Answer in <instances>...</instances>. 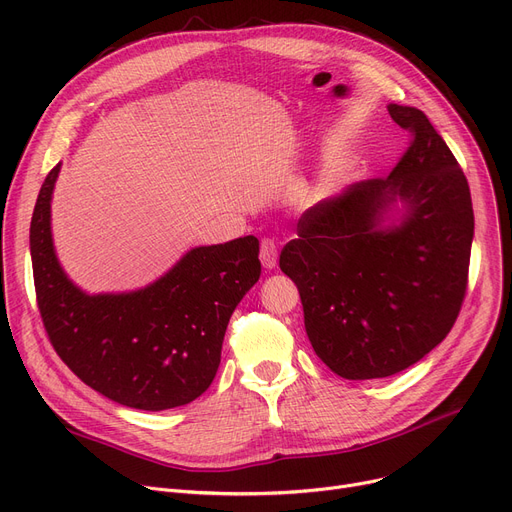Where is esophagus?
I'll return each mask as SVG.
<instances>
[{"label":"esophagus","mask_w":512,"mask_h":512,"mask_svg":"<svg viewBox=\"0 0 512 512\" xmlns=\"http://www.w3.org/2000/svg\"><path fill=\"white\" fill-rule=\"evenodd\" d=\"M259 259H261L263 267H267V270H274L276 263H278V245H276L274 238H263L261 240Z\"/></svg>","instance_id":"34e87169"}]
</instances>
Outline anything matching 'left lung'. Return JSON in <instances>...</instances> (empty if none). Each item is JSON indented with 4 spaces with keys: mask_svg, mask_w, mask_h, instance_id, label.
Masks as SVG:
<instances>
[{
    "mask_svg": "<svg viewBox=\"0 0 512 512\" xmlns=\"http://www.w3.org/2000/svg\"><path fill=\"white\" fill-rule=\"evenodd\" d=\"M411 143L388 178L361 180L319 201L280 253L297 284L313 351L344 380L388 378L452 330L469 282V184L427 116L390 103ZM400 198L408 213L382 227Z\"/></svg>",
    "mask_w": 512,
    "mask_h": 512,
    "instance_id": "8db88e82",
    "label": "left lung"
}]
</instances>
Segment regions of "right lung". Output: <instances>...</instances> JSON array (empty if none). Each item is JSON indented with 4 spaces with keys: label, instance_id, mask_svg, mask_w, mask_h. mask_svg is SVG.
<instances>
[{
    "label": "right lung",
    "instance_id": "obj_1",
    "mask_svg": "<svg viewBox=\"0 0 512 512\" xmlns=\"http://www.w3.org/2000/svg\"><path fill=\"white\" fill-rule=\"evenodd\" d=\"M58 174L60 164L47 174L31 220L37 305L51 346L87 386L124 407L188 405L211 386L230 315L261 276L259 240L197 247L143 290L89 297L53 251Z\"/></svg>",
    "mask_w": 512,
    "mask_h": 512
}]
</instances>
